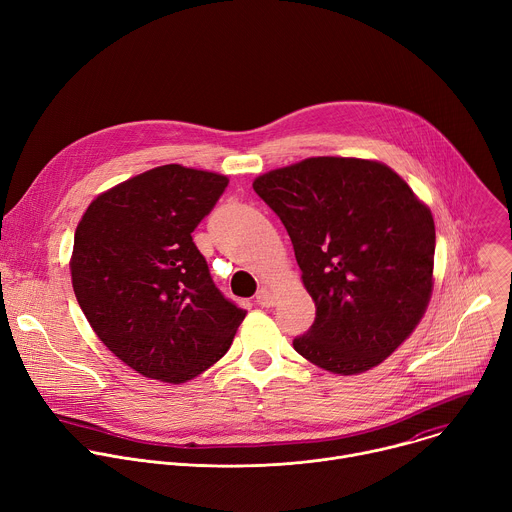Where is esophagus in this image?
<instances>
[{
  "instance_id": "1",
  "label": "esophagus",
  "mask_w": 512,
  "mask_h": 512,
  "mask_svg": "<svg viewBox=\"0 0 512 512\" xmlns=\"http://www.w3.org/2000/svg\"><path fill=\"white\" fill-rule=\"evenodd\" d=\"M255 298H257V304L263 306V308H269V306L275 304V298H273V294H271V291H269L267 287H261V289L257 291Z\"/></svg>"
}]
</instances>
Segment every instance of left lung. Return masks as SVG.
<instances>
[{"label": "left lung", "instance_id": "obj_1", "mask_svg": "<svg viewBox=\"0 0 512 512\" xmlns=\"http://www.w3.org/2000/svg\"><path fill=\"white\" fill-rule=\"evenodd\" d=\"M253 190L279 216L316 320L294 348L336 375L381 364L415 330L433 287L431 210L389 166L308 158Z\"/></svg>", "mask_w": 512, "mask_h": 512}]
</instances>
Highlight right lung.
Listing matches in <instances>:
<instances>
[{"mask_svg":"<svg viewBox=\"0 0 512 512\" xmlns=\"http://www.w3.org/2000/svg\"><path fill=\"white\" fill-rule=\"evenodd\" d=\"M227 176L168 164L99 194L75 231L77 302L99 340L139 375L186 383L223 358L245 310L210 277L192 231Z\"/></svg>","mask_w":512,"mask_h":512,"instance_id":"right-lung-1","label":"right lung"}]
</instances>
